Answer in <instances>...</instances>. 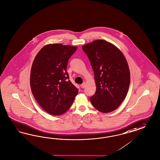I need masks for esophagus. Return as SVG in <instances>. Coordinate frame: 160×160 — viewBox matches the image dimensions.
Returning <instances> with one entry per match:
<instances>
[{"label":"esophagus","instance_id":"34e87169","mask_svg":"<svg viewBox=\"0 0 160 160\" xmlns=\"http://www.w3.org/2000/svg\"><path fill=\"white\" fill-rule=\"evenodd\" d=\"M81 87L82 88H84V87H85V86H86V83L85 82H84V83H82V84H81Z\"/></svg>","mask_w":160,"mask_h":160}]
</instances>
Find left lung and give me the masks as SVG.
Masks as SVG:
<instances>
[{
    "instance_id": "obj_1",
    "label": "left lung",
    "mask_w": 160,
    "mask_h": 160,
    "mask_svg": "<svg viewBox=\"0 0 160 160\" xmlns=\"http://www.w3.org/2000/svg\"><path fill=\"white\" fill-rule=\"evenodd\" d=\"M94 72L96 91L90 97L94 107L102 112L117 109L126 98L130 72L121 50L104 40H96L82 46Z\"/></svg>"
}]
</instances>
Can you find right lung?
Instances as JSON below:
<instances>
[{
	"label": "right lung",
	"instance_id": "1",
	"mask_svg": "<svg viewBox=\"0 0 160 160\" xmlns=\"http://www.w3.org/2000/svg\"><path fill=\"white\" fill-rule=\"evenodd\" d=\"M76 46L48 44L36 54L31 68L30 84L32 94L44 110L53 116L68 111L78 92L68 80V59Z\"/></svg>",
	"mask_w": 160,
	"mask_h": 160
}]
</instances>
